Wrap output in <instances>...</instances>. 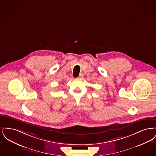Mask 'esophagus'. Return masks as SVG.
Masks as SVG:
<instances>
[{
  "instance_id": "34e87169",
  "label": "esophagus",
  "mask_w": 156,
  "mask_h": 156,
  "mask_svg": "<svg viewBox=\"0 0 156 156\" xmlns=\"http://www.w3.org/2000/svg\"><path fill=\"white\" fill-rule=\"evenodd\" d=\"M83 74L82 73H81V74H80V75H79V78H81L83 77Z\"/></svg>"
}]
</instances>
